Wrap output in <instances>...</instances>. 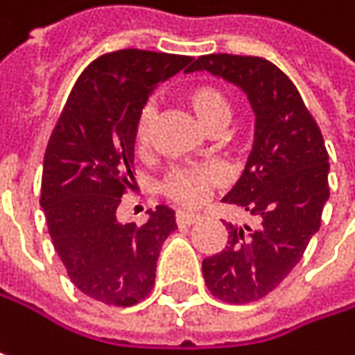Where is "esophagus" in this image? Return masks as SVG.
Instances as JSON below:
<instances>
[{"instance_id": "34e87169", "label": "esophagus", "mask_w": 355, "mask_h": 355, "mask_svg": "<svg viewBox=\"0 0 355 355\" xmlns=\"http://www.w3.org/2000/svg\"><path fill=\"white\" fill-rule=\"evenodd\" d=\"M201 220V216L199 214H193V211H177V224L178 226H191V224H195V222H199Z\"/></svg>"}]
</instances>
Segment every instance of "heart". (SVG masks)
<instances>
[{
  "mask_svg": "<svg viewBox=\"0 0 355 355\" xmlns=\"http://www.w3.org/2000/svg\"><path fill=\"white\" fill-rule=\"evenodd\" d=\"M184 103L193 110L197 121L207 129H224L230 123L232 107L228 96L211 84H197L184 92ZM154 108L146 107L141 110L137 125H135V144L146 148L150 141V127H152ZM218 182V173L211 166H197V168H175L162 180V191L177 203L182 205H199L209 189Z\"/></svg>",
  "mask_w": 355,
  "mask_h": 355,
  "instance_id": "obj_1",
  "label": "heart"
}]
</instances>
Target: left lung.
Returning <instances> with one entry per match:
<instances>
[{
	"label": "left lung",
	"instance_id": "left-lung-1",
	"mask_svg": "<svg viewBox=\"0 0 355 355\" xmlns=\"http://www.w3.org/2000/svg\"><path fill=\"white\" fill-rule=\"evenodd\" d=\"M241 88L254 112V141L236 184L222 199L259 220L228 228L222 252L203 259L209 292L247 304L275 290L319 232L329 199V154L292 80L261 57L203 55L189 69Z\"/></svg>",
	"mask_w": 355,
	"mask_h": 355
}]
</instances>
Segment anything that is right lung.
Masks as SVG:
<instances>
[{
	"mask_svg": "<svg viewBox=\"0 0 355 355\" xmlns=\"http://www.w3.org/2000/svg\"><path fill=\"white\" fill-rule=\"evenodd\" d=\"M193 57L123 49L92 61L78 78L49 139L40 207L67 275L86 296L133 306L156 279L175 209H148L144 226L121 224L116 207L133 180L135 125L158 84Z\"/></svg>",
	"mask_w": 355,
	"mask_h": 355,
	"instance_id": "1",
	"label": "right lung"
}]
</instances>
